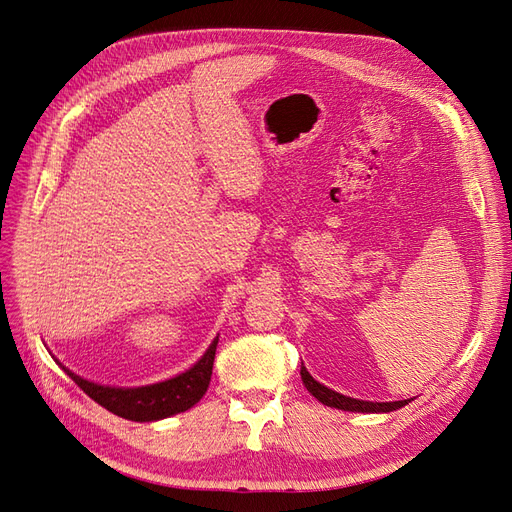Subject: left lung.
Here are the masks:
<instances>
[{"label": "left lung", "mask_w": 512, "mask_h": 512, "mask_svg": "<svg viewBox=\"0 0 512 512\" xmlns=\"http://www.w3.org/2000/svg\"><path fill=\"white\" fill-rule=\"evenodd\" d=\"M301 380L305 384V389L312 393L320 404L329 406V408H337V410H346V412H363V414H378V412H393L404 408L406 404H410L412 399H401V401H365V399H354L348 395L337 393L329 386L320 384L318 380L312 378V374L301 365Z\"/></svg>", "instance_id": "left-lung-1"}]
</instances>
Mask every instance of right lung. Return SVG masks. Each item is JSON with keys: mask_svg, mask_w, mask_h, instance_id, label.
Returning <instances> with one entry per match:
<instances>
[{"mask_svg": "<svg viewBox=\"0 0 512 512\" xmlns=\"http://www.w3.org/2000/svg\"><path fill=\"white\" fill-rule=\"evenodd\" d=\"M218 337L213 339L207 352L200 356L190 369H185L183 374L168 378L164 382L145 384V386L98 384V382L76 376L74 371H70L66 365H61L57 359L55 361L91 399L96 401V404H100L108 412H113L121 418H128V421L151 423V421H160V418H168L173 414L190 410L194 404H198V401L203 399V395L207 393V386L211 382Z\"/></svg>", "mask_w": 512, "mask_h": 512, "instance_id": "right-lung-1", "label": "right lung"}]
</instances>
